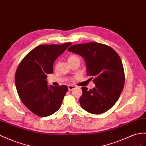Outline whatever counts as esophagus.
Returning a JSON list of instances; mask_svg holds the SVG:
<instances>
[{
  "instance_id": "1",
  "label": "esophagus",
  "mask_w": 146,
  "mask_h": 146,
  "mask_svg": "<svg viewBox=\"0 0 146 146\" xmlns=\"http://www.w3.org/2000/svg\"><path fill=\"white\" fill-rule=\"evenodd\" d=\"M68 90H69L70 91H73V89H76V86H72V85H69L68 86Z\"/></svg>"
}]
</instances>
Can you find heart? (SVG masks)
Listing matches in <instances>:
<instances>
[{
    "instance_id": "heart-1",
    "label": "heart",
    "mask_w": 146,
    "mask_h": 146,
    "mask_svg": "<svg viewBox=\"0 0 146 146\" xmlns=\"http://www.w3.org/2000/svg\"><path fill=\"white\" fill-rule=\"evenodd\" d=\"M74 59H80V58H79V57H78V56H77L76 55H72L69 57L68 61L72 60H74Z\"/></svg>"
}]
</instances>
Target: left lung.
<instances>
[{
	"instance_id": "8db88e82",
	"label": "left lung",
	"mask_w": 146,
	"mask_h": 146,
	"mask_svg": "<svg viewBox=\"0 0 146 146\" xmlns=\"http://www.w3.org/2000/svg\"><path fill=\"white\" fill-rule=\"evenodd\" d=\"M68 50L84 58L87 75L94 78V88H81V107L92 114L109 110L117 102L125 84L124 69L118 54L110 46L98 42L73 45Z\"/></svg>"
}]
</instances>
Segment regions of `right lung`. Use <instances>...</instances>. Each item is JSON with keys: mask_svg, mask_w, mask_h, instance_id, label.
Segmentation results:
<instances>
[{"mask_svg": "<svg viewBox=\"0 0 146 146\" xmlns=\"http://www.w3.org/2000/svg\"><path fill=\"white\" fill-rule=\"evenodd\" d=\"M72 44L40 45L29 52L18 66L15 76L18 94L24 105L37 116L51 115L61 107L68 87H48L47 74L53 73L55 60Z\"/></svg>", "mask_w": 146, "mask_h": 146, "instance_id": "right-lung-1", "label": "right lung"}]
</instances>
